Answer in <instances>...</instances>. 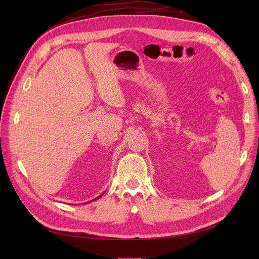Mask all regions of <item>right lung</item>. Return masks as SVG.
Here are the masks:
<instances>
[{"label":"right lung","instance_id":"obj_1","mask_svg":"<svg viewBox=\"0 0 259 259\" xmlns=\"http://www.w3.org/2000/svg\"><path fill=\"white\" fill-rule=\"evenodd\" d=\"M103 194H104V193H103ZM103 194H102V195H103ZM102 195H100V196H98V197H97V198H94V199H93V200H97V199H99V198H101V197H102Z\"/></svg>","mask_w":259,"mask_h":259}]
</instances>
